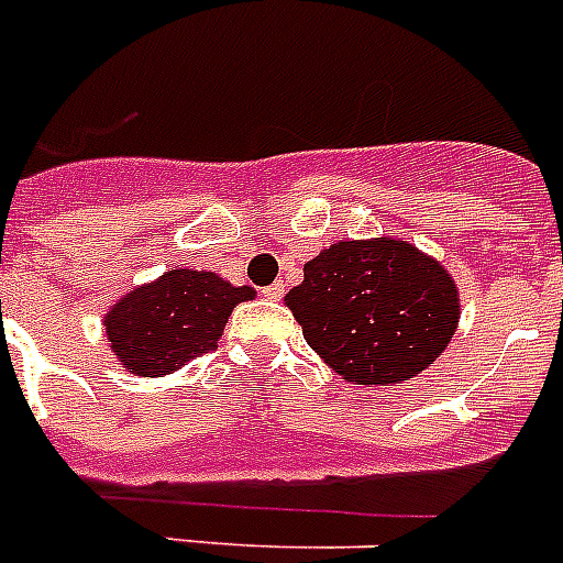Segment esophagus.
<instances>
[{
	"instance_id": "obj_1",
	"label": "esophagus",
	"mask_w": 563,
	"mask_h": 563,
	"mask_svg": "<svg viewBox=\"0 0 563 563\" xmlns=\"http://www.w3.org/2000/svg\"><path fill=\"white\" fill-rule=\"evenodd\" d=\"M262 296H264V299L278 301V299H282V296H285V285H271V287H264Z\"/></svg>"
}]
</instances>
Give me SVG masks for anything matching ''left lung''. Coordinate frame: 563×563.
Segmentation results:
<instances>
[{
	"label": "left lung",
	"instance_id": "obj_1",
	"mask_svg": "<svg viewBox=\"0 0 563 563\" xmlns=\"http://www.w3.org/2000/svg\"><path fill=\"white\" fill-rule=\"evenodd\" d=\"M287 307L307 344L355 384H398L430 367L459 324V290L407 242H339L305 264Z\"/></svg>",
	"mask_w": 563,
	"mask_h": 563
}]
</instances>
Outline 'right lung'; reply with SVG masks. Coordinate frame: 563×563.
<instances>
[{
  "label": "right lung",
  "instance_id": "1",
  "mask_svg": "<svg viewBox=\"0 0 563 563\" xmlns=\"http://www.w3.org/2000/svg\"><path fill=\"white\" fill-rule=\"evenodd\" d=\"M253 287H233L216 273L167 271L128 292L104 319L110 347L136 376H167L219 347L235 305Z\"/></svg>",
  "mask_w": 563,
  "mask_h": 563
}]
</instances>
